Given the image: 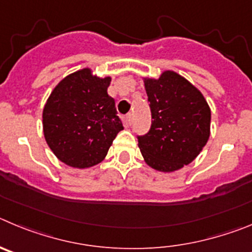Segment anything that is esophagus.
Here are the masks:
<instances>
[{"label":"esophagus","instance_id":"34e87169","mask_svg":"<svg viewBox=\"0 0 252 252\" xmlns=\"http://www.w3.org/2000/svg\"><path fill=\"white\" fill-rule=\"evenodd\" d=\"M126 121H128L129 126L133 124V114H131V113H128V114H126Z\"/></svg>","mask_w":252,"mask_h":252}]
</instances>
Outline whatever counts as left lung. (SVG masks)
Instances as JSON below:
<instances>
[{"label": "left lung", "mask_w": 252, "mask_h": 252, "mask_svg": "<svg viewBox=\"0 0 252 252\" xmlns=\"http://www.w3.org/2000/svg\"><path fill=\"white\" fill-rule=\"evenodd\" d=\"M152 124L137 135L147 164L160 172H173L194 159L210 137L211 110L198 89L174 71L159 79H146Z\"/></svg>", "instance_id": "obj_1"}]
</instances>
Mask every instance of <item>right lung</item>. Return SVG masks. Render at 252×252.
<instances>
[{"label":"right lung","mask_w":252,"mask_h":252,"mask_svg":"<svg viewBox=\"0 0 252 252\" xmlns=\"http://www.w3.org/2000/svg\"><path fill=\"white\" fill-rule=\"evenodd\" d=\"M110 78L83 69L58 84L42 113L44 135L50 149L65 164L88 168L105 158L123 130L115 101L108 95Z\"/></svg>","instance_id":"obj_1"}]
</instances>
